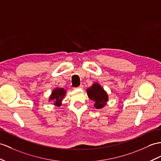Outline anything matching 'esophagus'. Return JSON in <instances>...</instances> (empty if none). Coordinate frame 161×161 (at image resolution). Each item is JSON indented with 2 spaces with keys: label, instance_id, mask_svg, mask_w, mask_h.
Returning <instances> with one entry per match:
<instances>
[{
  "label": "esophagus",
  "instance_id": "obj_1",
  "mask_svg": "<svg viewBox=\"0 0 161 161\" xmlns=\"http://www.w3.org/2000/svg\"><path fill=\"white\" fill-rule=\"evenodd\" d=\"M77 88H80V89H83V85H82V84H81V85H80V86H78V87H77Z\"/></svg>",
  "mask_w": 161,
  "mask_h": 161
}]
</instances>
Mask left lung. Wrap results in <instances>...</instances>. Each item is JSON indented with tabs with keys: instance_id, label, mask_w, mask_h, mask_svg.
<instances>
[{
	"instance_id": "obj_1",
	"label": "left lung",
	"mask_w": 161,
	"mask_h": 161,
	"mask_svg": "<svg viewBox=\"0 0 161 161\" xmlns=\"http://www.w3.org/2000/svg\"><path fill=\"white\" fill-rule=\"evenodd\" d=\"M87 92L89 98L95 102L94 106L97 108H103L108 101L107 93L99 84L94 83L87 89Z\"/></svg>"
}]
</instances>
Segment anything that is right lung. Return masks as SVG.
<instances>
[{
	"label": "right lung",
	"instance_id": "right-lung-1",
	"mask_svg": "<svg viewBox=\"0 0 161 161\" xmlns=\"http://www.w3.org/2000/svg\"><path fill=\"white\" fill-rule=\"evenodd\" d=\"M65 94V92L63 88L56 89L54 90L52 94H51L50 100H54V105L60 106L62 98L64 97Z\"/></svg>",
	"mask_w": 161,
	"mask_h": 161
}]
</instances>
